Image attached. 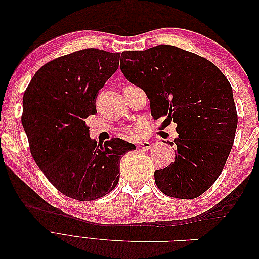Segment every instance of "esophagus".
Returning <instances> with one entry per match:
<instances>
[{
  "instance_id": "obj_1",
  "label": "esophagus",
  "mask_w": 259,
  "mask_h": 259,
  "mask_svg": "<svg viewBox=\"0 0 259 259\" xmlns=\"http://www.w3.org/2000/svg\"><path fill=\"white\" fill-rule=\"evenodd\" d=\"M152 146H153V144L151 142H143V143H139L137 145V148L139 149V150L147 151V150H149V149H151Z\"/></svg>"
}]
</instances>
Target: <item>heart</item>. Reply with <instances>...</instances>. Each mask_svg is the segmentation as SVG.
I'll list each match as a JSON object with an SVG mask.
<instances>
[{
    "mask_svg": "<svg viewBox=\"0 0 259 259\" xmlns=\"http://www.w3.org/2000/svg\"><path fill=\"white\" fill-rule=\"evenodd\" d=\"M142 133H143V123L139 122L135 125V126L125 130L124 135L126 138H137L142 135Z\"/></svg>",
    "mask_w": 259,
    "mask_h": 259,
    "instance_id": "1",
    "label": "heart"
}]
</instances>
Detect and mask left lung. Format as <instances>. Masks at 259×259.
I'll return each mask as SVG.
<instances>
[{
    "label": "left lung",
    "instance_id": "1",
    "mask_svg": "<svg viewBox=\"0 0 259 259\" xmlns=\"http://www.w3.org/2000/svg\"><path fill=\"white\" fill-rule=\"evenodd\" d=\"M121 71L150 100L154 119L177 124L175 161L154 171L159 189L171 198L200 197L224 169L238 115L232 88L213 62L173 45L121 54Z\"/></svg>",
    "mask_w": 259,
    "mask_h": 259
}]
</instances>
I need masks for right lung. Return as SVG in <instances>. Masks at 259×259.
I'll list each match as a JSON object with an SVG mask.
<instances>
[{
    "instance_id": "1",
    "label": "right lung",
    "mask_w": 259,
    "mask_h": 259,
    "mask_svg": "<svg viewBox=\"0 0 259 259\" xmlns=\"http://www.w3.org/2000/svg\"><path fill=\"white\" fill-rule=\"evenodd\" d=\"M121 53L86 49L49 61L22 97L21 123L35 163L67 197L93 201L119 183L122 155L136 149L120 138L97 145L85 119L97 112L100 89L119 68Z\"/></svg>"
}]
</instances>
